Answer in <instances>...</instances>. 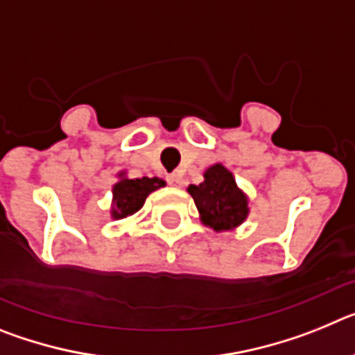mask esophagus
Returning a JSON list of instances; mask_svg holds the SVG:
<instances>
[{
  "mask_svg": "<svg viewBox=\"0 0 355 355\" xmlns=\"http://www.w3.org/2000/svg\"><path fill=\"white\" fill-rule=\"evenodd\" d=\"M167 181H168V184H171V187H175V188L183 187V178H181L180 174H171L167 178Z\"/></svg>",
  "mask_w": 355,
  "mask_h": 355,
  "instance_id": "esophagus-1",
  "label": "esophagus"
}]
</instances>
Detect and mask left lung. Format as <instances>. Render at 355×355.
I'll return each mask as SVG.
<instances>
[{
	"instance_id": "obj_1",
	"label": "left lung",
	"mask_w": 355,
	"mask_h": 355,
	"mask_svg": "<svg viewBox=\"0 0 355 355\" xmlns=\"http://www.w3.org/2000/svg\"><path fill=\"white\" fill-rule=\"evenodd\" d=\"M188 193L199 209L200 222L213 231H233L249 216V197L222 163L206 168L205 181L190 184Z\"/></svg>"
}]
</instances>
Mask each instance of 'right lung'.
I'll return each instance as SVG.
<instances>
[{"instance_id": "obj_1", "label": "right lung", "mask_w": 355, "mask_h": 355, "mask_svg": "<svg viewBox=\"0 0 355 355\" xmlns=\"http://www.w3.org/2000/svg\"><path fill=\"white\" fill-rule=\"evenodd\" d=\"M165 187V181L159 178H137L131 180L128 178V172H119V181L112 188V218L121 220L128 216L135 215L146 202L147 196L153 193L158 188Z\"/></svg>"}]
</instances>
